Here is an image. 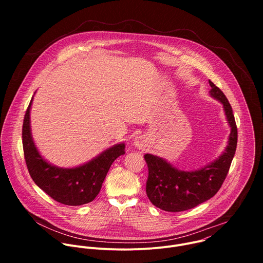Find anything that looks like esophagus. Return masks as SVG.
<instances>
[{
	"mask_svg": "<svg viewBox=\"0 0 263 263\" xmlns=\"http://www.w3.org/2000/svg\"><path fill=\"white\" fill-rule=\"evenodd\" d=\"M145 144H146V138L143 135L136 136V138L134 139V145L138 148H142L143 146H145Z\"/></svg>",
	"mask_w": 263,
	"mask_h": 263,
	"instance_id": "1",
	"label": "esophagus"
}]
</instances>
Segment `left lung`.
<instances>
[{"mask_svg":"<svg viewBox=\"0 0 263 263\" xmlns=\"http://www.w3.org/2000/svg\"><path fill=\"white\" fill-rule=\"evenodd\" d=\"M209 84L211 97L222 104L231 127L226 151L209 165L193 172L177 170L160 157L145 154L143 157L148 170L146 196L153 205L162 210L180 212L209 200L219 191L231 166L237 145V127L233 110L223 92L210 80Z\"/></svg>","mask_w":263,"mask_h":263,"instance_id":"8db88e82","label":"left lung"}]
</instances>
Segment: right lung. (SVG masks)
Returning a JSON list of instances; mask_svg holds the SVG:
<instances>
[{
  "label": "right lung",
  "mask_w": 263,
  "mask_h": 263,
  "mask_svg": "<svg viewBox=\"0 0 263 263\" xmlns=\"http://www.w3.org/2000/svg\"><path fill=\"white\" fill-rule=\"evenodd\" d=\"M23 123L24 156L35 184L58 203L68 206L87 204L99 195L104 179L114 161L125 154V143L109 147L91 161L73 168H60L48 163L37 151L30 130V109Z\"/></svg>",
  "instance_id": "obj_1"
}]
</instances>
